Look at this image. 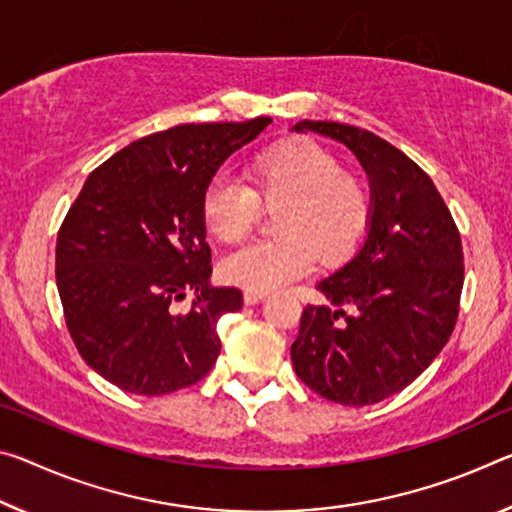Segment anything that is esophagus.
<instances>
[{
    "label": "esophagus",
    "instance_id": "34e87169",
    "mask_svg": "<svg viewBox=\"0 0 512 512\" xmlns=\"http://www.w3.org/2000/svg\"><path fill=\"white\" fill-rule=\"evenodd\" d=\"M266 294H262V291H243V303L246 305H257L259 300H264Z\"/></svg>",
    "mask_w": 512,
    "mask_h": 512
}]
</instances>
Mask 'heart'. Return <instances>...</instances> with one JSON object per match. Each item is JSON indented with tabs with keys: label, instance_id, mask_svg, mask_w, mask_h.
<instances>
[{
	"label": "heart",
	"instance_id": "obj_1",
	"mask_svg": "<svg viewBox=\"0 0 512 512\" xmlns=\"http://www.w3.org/2000/svg\"><path fill=\"white\" fill-rule=\"evenodd\" d=\"M246 186L214 180L200 200L207 232L237 243L253 230L259 207H278V239L248 243L218 264L223 282L246 291H271L314 269L346 262L362 246L373 218V191L360 170L339 166L326 145L294 136L248 161Z\"/></svg>",
	"mask_w": 512,
	"mask_h": 512
}]
</instances>
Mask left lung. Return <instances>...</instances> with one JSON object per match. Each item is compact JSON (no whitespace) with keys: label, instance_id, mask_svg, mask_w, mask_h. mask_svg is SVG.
Masks as SVG:
<instances>
[{"label":"left lung","instance_id":"left-lung-1","mask_svg":"<svg viewBox=\"0 0 512 512\" xmlns=\"http://www.w3.org/2000/svg\"><path fill=\"white\" fill-rule=\"evenodd\" d=\"M296 129L358 154L371 175L373 218L360 253L316 285L335 310L305 307L291 362L323 399L373 405L408 387L449 342L465 280L460 232L431 177L392 143L328 120Z\"/></svg>","mask_w":512,"mask_h":512}]
</instances>
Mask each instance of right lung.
<instances>
[{"instance_id": "right-lung-1", "label": "right lung", "mask_w": 512, "mask_h": 512, "mask_svg": "<svg viewBox=\"0 0 512 512\" xmlns=\"http://www.w3.org/2000/svg\"><path fill=\"white\" fill-rule=\"evenodd\" d=\"M271 118L177 125L97 166L56 237V287L81 358L125 392L161 396L212 371L216 323L243 307L237 287H209L200 200L218 166ZM186 288L199 298L175 313Z\"/></svg>"}]
</instances>
